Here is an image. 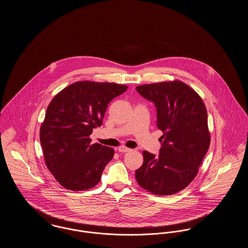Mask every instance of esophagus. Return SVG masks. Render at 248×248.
Returning a JSON list of instances; mask_svg holds the SVG:
<instances>
[{"mask_svg":"<svg viewBox=\"0 0 248 248\" xmlns=\"http://www.w3.org/2000/svg\"><path fill=\"white\" fill-rule=\"evenodd\" d=\"M130 151H131V150H130L129 148H126V147H124V146H121V147H119L118 148L119 153H128Z\"/></svg>","mask_w":248,"mask_h":248,"instance_id":"obj_1","label":"esophagus"}]
</instances>
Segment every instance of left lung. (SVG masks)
Masks as SVG:
<instances>
[{
  "label": "left lung",
  "mask_w": 248,
  "mask_h": 248,
  "mask_svg": "<svg viewBox=\"0 0 248 248\" xmlns=\"http://www.w3.org/2000/svg\"><path fill=\"white\" fill-rule=\"evenodd\" d=\"M136 89L154 102L157 127L163 132L160 154L142 153L144 162L136 171V179L156 195L175 194L196 177L209 149L206 108L200 95L181 81L144 84Z\"/></svg>",
  "instance_id": "obj_1"
}]
</instances>
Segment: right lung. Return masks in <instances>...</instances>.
Wrapping results in <instances>:
<instances>
[{"instance_id":"add662e5","label":"right lung","mask_w":248,"mask_h":248,"mask_svg":"<svg viewBox=\"0 0 248 248\" xmlns=\"http://www.w3.org/2000/svg\"><path fill=\"white\" fill-rule=\"evenodd\" d=\"M126 89L118 83L76 82L49 103L40 141L46 165L65 189L86 190L100 181L114 150L91 144L89 137L101 126L108 103Z\"/></svg>"}]
</instances>
